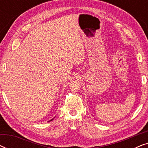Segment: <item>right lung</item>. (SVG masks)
<instances>
[{
    "instance_id": "right-lung-1",
    "label": "right lung",
    "mask_w": 148,
    "mask_h": 148,
    "mask_svg": "<svg viewBox=\"0 0 148 148\" xmlns=\"http://www.w3.org/2000/svg\"><path fill=\"white\" fill-rule=\"evenodd\" d=\"M52 120H53V119H52V120H50V121H52Z\"/></svg>"
}]
</instances>
